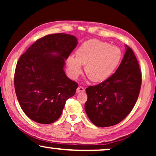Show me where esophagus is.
I'll return each mask as SVG.
<instances>
[{"label": "esophagus", "instance_id": "esophagus-1", "mask_svg": "<svg viewBox=\"0 0 156 156\" xmlns=\"http://www.w3.org/2000/svg\"><path fill=\"white\" fill-rule=\"evenodd\" d=\"M85 91V89L84 87H83L82 86H80L77 88V89H76V92L77 93H80V92H84V91Z\"/></svg>", "mask_w": 156, "mask_h": 156}]
</instances>
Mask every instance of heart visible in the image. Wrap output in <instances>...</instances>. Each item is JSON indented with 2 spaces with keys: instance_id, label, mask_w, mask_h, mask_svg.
Here are the masks:
<instances>
[{
  "instance_id": "b5f03b06",
  "label": "heart",
  "mask_w": 156,
  "mask_h": 156,
  "mask_svg": "<svg viewBox=\"0 0 156 156\" xmlns=\"http://www.w3.org/2000/svg\"><path fill=\"white\" fill-rule=\"evenodd\" d=\"M75 56L67 58V67L72 78L77 77L82 65L87 76L93 82H101L108 77L119 63L121 51L117 46L97 39L89 40L80 46Z\"/></svg>"
}]
</instances>
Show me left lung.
Segmentation results:
<instances>
[{"label": "left lung", "mask_w": 156, "mask_h": 156, "mask_svg": "<svg viewBox=\"0 0 156 156\" xmlns=\"http://www.w3.org/2000/svg\"><path fill=\"white\" fill-rule=\"evenodd\" d=\"M115 73L105 81L86 89L84 105L89 119L99 127H108L123 121L135 106L142 82L139 64L131 48Z\"/></svg>", "instance_id": "left-lung-1"}]
</instances>
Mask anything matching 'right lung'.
<instances>
[{"label": "right lung", "mask_w": 156, "mask_h": 156, "mask_svg": "<svg viewBox=\"0 0 156 156\" xmlns=\"http://www.w3.org/2000/svg\"><path fill=\"white\" fill-rule=\"evenodd\" d=\"M73 35L64 33L40 38L21 55L14 75L16 94L23 112L42 124L55 122L78 84L66 76L65 60L77 44ZM57 53L56 55L52 53Z\"/></svg>", "instance_id": "right-lung-1"}]
</instances>
